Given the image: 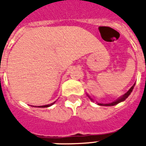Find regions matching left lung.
<instances>
[{
    "mask_svg": "<svg viewBox=\"0 0 146 146\" xmlns=\"http://www.w3.org/2000/svg\"><path fill=\"white\" fill-rule=\"evenodd\" d=\"M135 84H134V85L132 86L131 88L129 89L128 92H127V93H125L124 95H123V96H121V97H119V98H118L116 100H115L114 102H110V103H106V104H105V103H98V102H97V104L98 105V106H115V105H117L118 103H119V102H123L124 100H125L126 98L128 97L129 95H131V93L132 92V91H133V89H134V87H135ZM87 95L88 96V98L92 100V101H94L93 99H92L90 96H89L88 94H87Z\"/></svg>",
    "mask_w": 146,
    "mask_h": 146,
    "instance_id": "obj_1",
    "label": "left lung"
}]
</instances>
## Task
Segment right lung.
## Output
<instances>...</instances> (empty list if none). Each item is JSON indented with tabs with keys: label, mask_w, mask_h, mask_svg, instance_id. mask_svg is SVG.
<instances>
[{
	"label": "right lung",
	"mask_w": 146,
	"mask_h": 146,
	"mask_svg": "<svg viewBox=\"0 0 146 146\" xmlns=\"http://www.w3.org/2000/svg\"><path fill=\"white\" fill-rule=\"evenodd\" d=\"M54 102H52V103H51V104H49V105H45V106H38V107L40 108H47V107H49V106H52L53 104H54Z\"/></svg>",
	"instance_id": "add662e5"
}]
</instances>
